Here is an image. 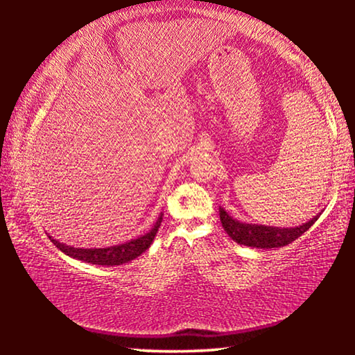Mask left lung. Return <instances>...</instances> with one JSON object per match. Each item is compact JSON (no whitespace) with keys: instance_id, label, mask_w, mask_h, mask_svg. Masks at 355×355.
Listing matches in <instances>:
<instances>
[{"instance_id":"left-lung-1","label":"left lung","mask_w":355,"mask_h":355,"mask_svg":"<svg viewBox=\"0 0 355 355\" xmlns=\"http://www.w3.org/2000/svg\"><path fill=\"white\" fill-rule=\"evenodd\" d=\"M316 214L315 218L305 222L302 225L297 227H271V225H261V224H248V222H241L235 218H232L224 208L219 207V218L220 224L227 232L233 241L249 245V248L257 249H272V248H282V245L290 244L294 239H297L302 233H305L309 228L315 224L320 218Z\"/></svg>"}]
</instances>
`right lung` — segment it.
<instances>
[{
	"instance_id": "obj_1",
	"label": "right lung",
	"mask_w": 355,
	"mask_h": 355,
	"mask_svg": "<svg viewBox=\"0 0 355 355\" xmlns=\"http://www.w3.org/2000/svg\"><path fill=\"white\" fill-rule=\"evenodd\" d=\"M161 220H163V213L158 216V219H156L153 227L150 228L147 233H144V235L137 236L135 239H130V241L110 245V248H94V249L73 248V245H67L61 241H58V239H55L50 235H48V238L51 239V243L55 244L59 250L64 252L65 255H69L71 258H76V260H81L84 263L100 264V266H119V264L135 260V258L139 257L142 252H146L150 248V244L153 243L156 233H158Z\"/></svg>"
}]
</instances>
